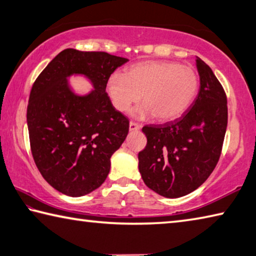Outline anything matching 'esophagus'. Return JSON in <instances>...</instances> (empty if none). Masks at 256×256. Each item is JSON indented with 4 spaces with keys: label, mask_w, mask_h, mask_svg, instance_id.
Masks as SVG:
<instances>
[{
    "label": "esophagus",
    "mask_w": 256,
    "mask_h": 256,
    "mask_svg": "<svg viewBox=\"0 0 256 256\" xmlns=\"http://www.w3.org/2000/svg\"><path fill=\"white\" fill-rule=\"evenodd\" d=\"M141 128V126L134 122H130V131H138Z\"/></svg>",
    "instance_id": "1"
}]
</instances>
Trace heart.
<instances>
[{
	"mask_svg": "<svg viewBox=\"0 0 256 256\" xmlns=\"http://www.w3.org/2000/svg\"><path fill=\"white\" fill-rule=\"evenodd\" d=\"M198 76L193 68L167 60H151L130 68L125 74L114 73L107 81V92L116 110L126 112L140 100L144 105L138 118L170 122L180 118L196 99Z\"/></svg>",
	"mask_w": 256,
	"mask_h": 256,
	"instance_id": "heart-1",
	"label": "heart"
}]
</instances>
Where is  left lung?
<instances>
[{"label": "left lung", "instance_id": "obj_1", "mask_svg": "<svg viewBox=\"0 0 256 256\" xmlns=\"http://www.w3.org/2000/svg\"><path fill=\"white\" fill-rule=\"evenodd\" d=\"M200 90L188 112L172 122L146 125L138 170L159 196H184L201 186L222 154L228 122L227 97L210 66L196 58Z\"/></svg>", "mask_w": 256, "mask_h": 256}]
</instances>
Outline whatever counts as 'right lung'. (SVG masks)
<instances>
[{"label": "right lung", "instance_id": "add662e5", "mask_svg": "<svg viewBox=\"0 0 256 256\" xmlns=\"http://www.w3.org/2000/svg\"><path fill=\"white\" fill-rule=\"evenodd\" d=\"M128 58L105 52L66 48L34 81L27 124L34 164L50 186L68 196L98 188L110 170V157L128 133V120L106 92L108 78ZM86 76L94 86L78 95L67 79Z\"/></svg>", "mask_w": 256, "mask_h": 256}]
</instances>
